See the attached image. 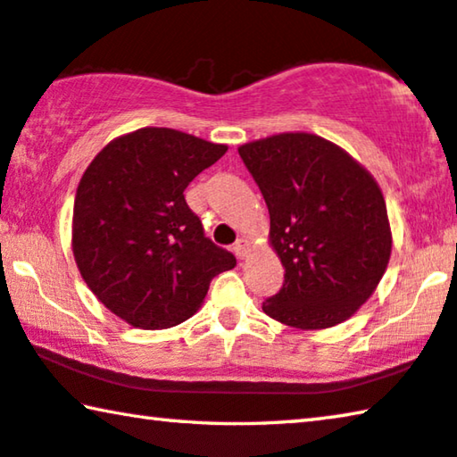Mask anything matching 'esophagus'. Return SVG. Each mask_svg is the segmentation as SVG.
I'll return each instance as SVG.
<instances>
[{
    "label": "esophagus",
    "mask_w": 457,
    "mask_h": 457,
    "mask_svg": "<svg viewBox=\"0 0 457 457\" xmlns=\"http://www.w3.org/2000/svg\"><path fill=\"white\" fill-rule=\"evenodd\" d=\"M234 252H236L237 258H244L245 254H248V240H244V237H240V240L234 244Z\"/></svg>",
    "instance_id": "esophagus-1"
}]
</instances>
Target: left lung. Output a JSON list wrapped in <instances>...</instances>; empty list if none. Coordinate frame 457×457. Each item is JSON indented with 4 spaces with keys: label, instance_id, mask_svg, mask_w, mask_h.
I'll return each instance as SVG.
<instances>
[{
    "label": "left lung",
    "instance_id": "1",
    "mask_svg": "<svg viewBox=\"0 0 457 457\" xmlns=\"http://www.w3.org/2000/svg\"><path fill=\"white\" fill-rule=\"evenodd\" d=\"M270 213L282 288L262 303L296 329L342 323L370 299L393 248L386 203L374 177L337 144L307 132L237 148Z\"/></svg>",
    "mask_w": 457,
    "mask_h": 457
}]
</instances>
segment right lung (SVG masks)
Returning a JSON list of instances; mask_svg holds the SVG:
<instances>
[{"label": "right lung", "mask_w": 457, "mask_h": 457, "mask_svg": "<svg viewBox=\"0 0 457 457\" xmlns=\"http://www.w3.org/2000/svg\"><path fill=\"white\" fill-rule=\"evenodd\" d=\"M170 128L120 136L93 158L77 187L72 254L104 305L140 329H166L197 313L209 282L236 266L205 237L185 189L226 154Z\"/></svg>", "instance_id": "1"}]
</instances>
